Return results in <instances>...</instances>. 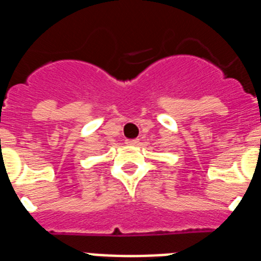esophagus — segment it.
I'll return each instance as SVG.
<instances>
[{
  "mask_svg": "<svg viewBox=\"0 0 261 261\" xmlns=\"http://www.w3.org/2000/svg\"><path fill=\"white\" fill-rule=\"evenodd\" d=\"M126 144H128V146H138L139 144V139H127L126 140Z\"/></svg>",
  "mask_w": 261,
  "mask_h": 261,
  "instance_id": "1",
  "label": "esophagus"
}]
</instances>
